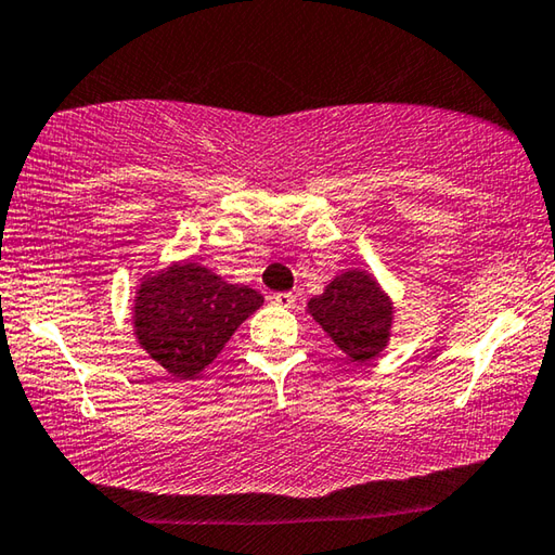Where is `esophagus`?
Returning <instances> with one entry per match:
<instances>
[{"label":"esophagus","instance_id":"1","mask_svg":"<svg viewBox=\"0 0 555 555\" xmlns=\"http://www.w3.org/2000/svg\"><path fill=\"white\" fill-rule=\"evenodd\" d=\"M274 304L281 308H294L296 294H291V291H281V294H274Z\"/></svg>","mask_w":555,"mask_h":555}]
</instances>
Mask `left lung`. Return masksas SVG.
I'll list each match as a JSON object with an SVG mask.
<instances>
[{"label":"left lung","mask_w":555,"mask_h":555,"mask_svg":"<svg viewBox=\"0 0 555 555\" xmlns=\"http://www.w3.org/2000/svg\"><path fill=\"white\" fill-rule=\"evenodd\" d=\"M308 311L352 362H367L387 347L391 300L364 271H345L331 281L308 300Z\"/></svg>","instance_id":"8db88e82"}]
</instances>
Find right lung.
<instances>
[{"mask_svg":"<svg viewBox=\"0 0 555 555\" xmlns=\"http://www.w3.org/2000/svg\"><path fill=\"white\" fill-rule=\"evenodd\" d=\"M134 300L139 345L168 374L191 379L220 354L232 333L264 304V296L185 261L144 279Z\"/></svg>","mask_w":555,"mask_h":555,"instance_id":"add662e5","label":"right lung"}]
</instances>
